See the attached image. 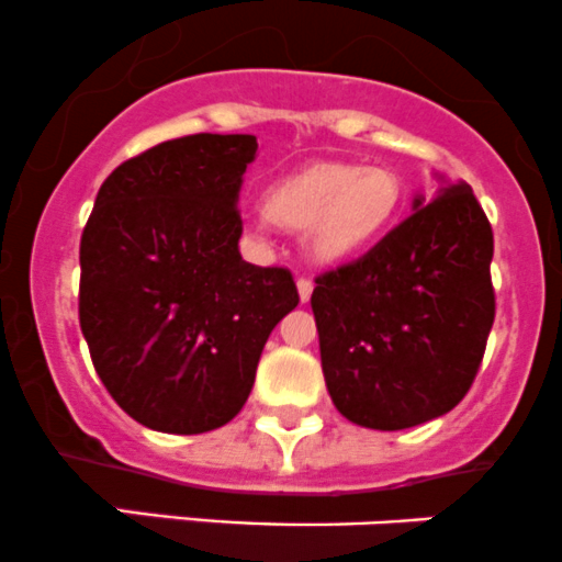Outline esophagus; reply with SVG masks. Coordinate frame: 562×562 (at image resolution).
<instances>
[{
  "mask_svg": "<svg viewBox=\"0 0 562 562\" xmlns=\"http://www.w3.org/2000/svg\"><path fill=\"white\" fill-rule=\"evenodd\" d=\"M297 292H300V303H308L311 294H314V281H311V279H300L297 281Z\"/></svg>",
  "mask_w": 562,
  "mask_h": 562,
  "instance_id": "1",
  "label": "esophagus"
}]
</instances>
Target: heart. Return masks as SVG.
<instances>
[{"label": "heart", "mask_w": 562, "mask_h": 562, "mask_svg": "<svg viewBox=\"0 0 562 562\" xmlns=\"http://www.w3.org/2000/svg\"><path fill=\"white\" fill-rule=\"evenodd\" d=\"M403 207V183L386 167L316 161L276 178L265 192L273 224L305 233L319 262H346L384 238Z\"/></svg>", "instance_id": "obj_1"}]
</instances>
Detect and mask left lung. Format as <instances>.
Returning a JSON list of instances; mask_svg holds the SVG:
<instances>
[{"mask_svg": "<svg viewBox=\"0 0 562 562\" xmlns=\"http://www.w3.org/2000/svg\"><path fill=\"white\" fill-rule=\"evenodd\" d=\"M493 227L468 183H447L368 254L311 294L335 408L370 430H406L452 411L495 322Z\"/></svg>", "mask_w": 562, "mask_h": 562, "instance_id": "1", "label": "left lung"}]
</instances>
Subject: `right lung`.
I'll return each instance as SVG.
<instances>
[{
  "mask_svg": "<svg viewBox=\"0 0 562 562\" xmlns=\"http://www.w3.org/2000/svg\"><path fill=\"white\" fill-rule=\"evenodd\" d=\"M254 135H189L105 178L80 238V329L105 390L140 425L196 436L248 401L294 305L286 268L240 257Z\"/></svg>",
  "mask_w": 562,
  "mask_h": 562,
  "instance_id": "add662e5",
  "label": "right lung"
}]
</instances>
